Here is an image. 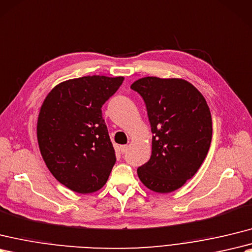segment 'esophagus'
Returning a JSON list of instances; mask_svg holds the SVG:
<instances>
[{
    "label": "esophagus",
    "mask_w": 252,
    "mask_h": 252,
    "mask_svg": "<svg viewBox=\"0 0 252 252\" xmlns=\"http://www.w3.org/2000/svg\"><path fill=\"white\" fill-rule=\"evenodd\" d=\"M127 149H128V146H126V145L120 146V150H121V153H122V154H126V151H127Z\"/></svg>",
    "instance_id": "34e87169"
}]
</instances>
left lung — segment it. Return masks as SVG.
Returning <instances> with one entry per match:
<instances>
[{"label": "left lung", "instance_id": "obj_1", "mask_svg": "<svg viewBox=\"0 0 252 252\" xmlns=\"http://www.w3.org/2000/svg\"><path fill=\"white\" fill-rule=\"evenodd\" d=\"M144 98L153 136L151 157L137 168L140 181L158 193H169L194 176L213 136L206 99L189 81L149 76L131 85Z\"/></svg>", "mask_w": 252, "mask_h": 252}]
</instances>
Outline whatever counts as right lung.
Returning a JSON list of instances; mask_svg holds the SVG:
<instances>
[{
  "instance_id": "1",
  "label": "right lung",
  "mask_w": 252,
  "mask_h": 252,
  "mask_svg": "<svg viewBox=\"0 0 252 252\" xmlns=\"http://www.w3.org/2000/svg\"><path fill=\"white\" fill-rule=\"evenodd\" d=\"M125 78L84 76L57 85L44 99L37 119L40 155L54 177L86 194L106 184L116 155L102 106Z\"/></svg>"
}]
</instances>
